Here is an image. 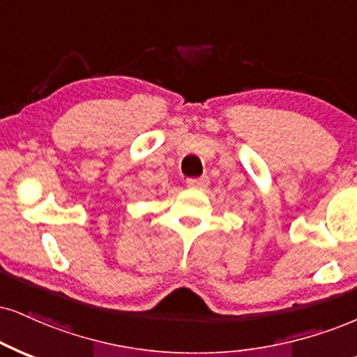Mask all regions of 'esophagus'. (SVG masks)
<instances>
[{
	"instance_id": "1",
	"label": "esophagus",
	"mask_w": 357,
	"mask_h": 357,
	"mask_svg": "<svg viewBox=\"0 0 357 357\" xmlns=\"http://www.w3.org/2000/svg\"><path fill=\"white\" fill-rule=\"evenodd\" d=\"M187 185L190 188H205L206 185H208V177L187 178Z\"/></svg>"
}]
</instances>
